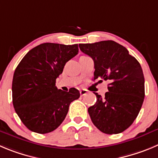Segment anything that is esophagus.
Here are the masks:
<instances>
[{
	"mask_svg": "<svg viewBox=\"0 0 158 158\" xmlns=\"http://www.w3.org/2000/svg\"><path fill=\"white\" fill-rule=\"evenodd\" d=\"M79 93H80L81 96H84L87 94L88 90H86V89H80V90H79Z\"/></svg>",
	"mask_w": 158,
	"mask_h": 158,
	"instance_id": "1",
	"label": "esophagus"
}]
</instances>
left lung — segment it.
Instances as JSON below:
<instances>
[{"instance_id":"left-lung-1","label":"left lung","mask_w":158,"mask_h":158,"mask_svg":"<svg viewBox=\"0 0 158 158\" xmlns=\"http://www.w3.org/2000/svg\"><path fill=\"white\" fill-rule=\"evenodd\" d=\"M94 62V80L109 81L104 97L88 108L94 126L106 134H118L133 123L145 96L144 76L139 61L125 47L113 40L79 44Z\"/></svg>"}]
</instances>
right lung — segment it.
<instances>
[{
	"instance_id": "obj_1",
	"label": "right lung",
	"mask_w": 158,
	"mask_h": 158,
	"mask_svg": "<svg viewBox=\"0 0 158 158\" xmlns=\"http://www.w3.org/2000/svg\"><path fill=\"white\" fill-rule=\"evenodd\" d=\"M78 52L77 44L44 43L30 50L18 64L12 80L13 106L32 132L45 134L57 129L71 103L80 97L76 88L65 92L55 86L66 62Z\"/></svg>"
}]
</instances>
